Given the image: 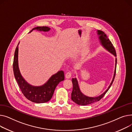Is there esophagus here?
I'll list each match as a JSON object with an SVG mask.
<instances>
[{
  "instance_id": "1",
  "label": "esophagus",
  "mask_w": 132,
  "mask_h": 132,
  "mask_svg": "<svg viewBox=\"0 0 132 132\" xmlns=\"http://www.w3.org/2000/svg\"><path fill=\"white\" fill-rule=\"evenodd\" d=\"M71 72H70V71H69V72H68L66 74H65V78H67V79H69V78H71Z\"/></svg>"
}]
</instances>
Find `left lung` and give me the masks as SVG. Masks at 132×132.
<instances>
[{
  "label": "left lung",
  "instance_id": "1",
  "mask_svg": "<svg viewBox=\"0 0 132 132\" xmlns=\"http://www.w3.org/2000/svg\"><path fill=\"white\" fill-rule=\"evenodd\" d=\"M97 34L98 36V39H99L101 45L106 51L110 52L111 54H113L115 57H116V53L115 49L113 46V45L111 43V42L109 40V39L108 38L106 34H105L104 32H103L102 31H101V30L97 31ZM115 62L116 63H115L114 72V75H113L112 81L110 83L109 87H108V88H107V89L104 93H103L102 94H101L98 96L89 97L84 95L80 89L78 82L77 78H72V82L73 84V89H72V92L71 93V100L75 102L76 104L80 105H88L92 103L96 102L101 99L106 94V93L108 92V90L109 89L114 80L115 75H116V65H117V58H116Z\"/></svg>",
  "mask_w": 132,
  "mask_h": 132
}]
</instances>
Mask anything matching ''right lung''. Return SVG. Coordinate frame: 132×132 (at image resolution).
<instances>
[{
	"label": "right lung",
	"instance_id": "obj_1",
	"mask_svg": "<svg viewBox=\"0 0 132 132\" xmlns=\"http://www.w3.org/2000/svg\"><path fill=\"white\" fill-rule=\"evenodd\" d=\"M50 28L48 27H37L33 28L30 33L34 30L40 31L47 32L50 31ZM19 43L14 53L13 61V71L14 77L19 86L24 96L34 103H42L47 102L51 99L54 92L59 83L64 80L63 71H59L52 75L46 83L42 86H35L29 84L22 76L18 63Z\"/></svg>",
	"mask_w": 132,
	"mask_h": 132
}]
</instances>
